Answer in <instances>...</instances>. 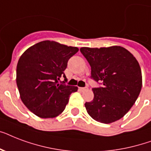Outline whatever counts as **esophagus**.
Returning a JSON list of instances; mask_svg holds the SVG:
<instances>
[{
    "mask_svg": "<svg viewBox=\"0 0 151 151\" xmlns=\"http://www.w3.org/2000/svg\"><path fill=\"white\" fill-rule=\"evenodd\" d=\"M88 89V87H84V88H79V90L81 91V92H84V91H86V90Z\"/></svg>",
    "mask_w": 151,
    "mask_h": 151,
    "instance_id": "esophagus-1",
    "label": "esophagus"
}]
</instances>
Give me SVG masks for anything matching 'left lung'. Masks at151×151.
<instances>
[{
    "mask_svg": "<svg viewBox=\"0 0 151 151\" xmlns=\"http://www.w3.org/2000/svg\"><path fill=\"white\" fill-rule=\"evenodd\" d=\"M91 66L90 78L101 86L93 88L94 99L85 103L88 114L96 122L109 124L126 114L138 98L142 73L138 61L121 46L81 48Z\"/></svg>",
    "mask_w": 151,
    "mask_h": 151,
    "instance_id": "left-lung-1",
    "label": "left lung"
}]
</instances>
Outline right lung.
I'll use <instances>...</instances> for the list:
<instances>
[{
	"label": "right lung",
	"instance_id": "add662e5",
	"mask_svg": "<svg viewBox=\"0 0 151 151\" xmlns=\"http://www.w3.org/2000/svg\"><path fill=\"white\" fill-rule=\"evenodd\" d=\"M55 41H44L31 46L21 55L16 68V84L24 105L42 118L60 114L78 87L58 82L68 60L78 52Z\"/></svg>",
	"mask_w": 151,
	"mask_h": 151
}]
</instances>
